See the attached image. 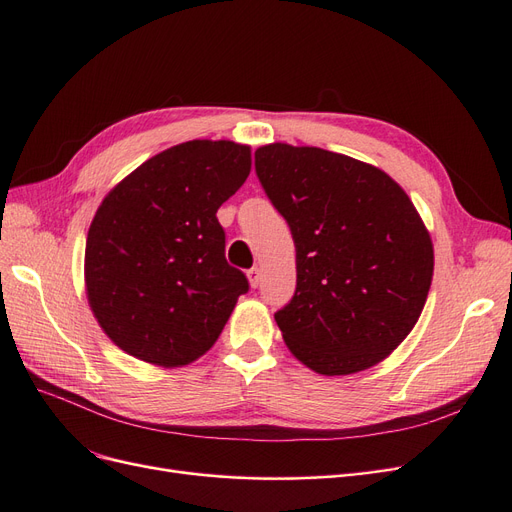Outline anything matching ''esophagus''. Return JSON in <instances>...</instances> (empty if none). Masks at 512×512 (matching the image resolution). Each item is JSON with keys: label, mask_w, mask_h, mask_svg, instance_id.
I'll list each match as a JSON object with an SVG mask.
<instances>
[{"label": "esophagus", "mask_w": 512, "mask_h": 512, "mask_svg": "<svg viewBox=\"0 0 512 512\" xmlns=\"http://www.w3.org/2000/svg\"><path fill=\"white\" fill-rule=\"evenodd\" d=\"M260 277H262V273H260L258 267H252L250 271H247V280H250V286H252V288H258Z\"/></svg>", "instance_id": "esophagus-1"}]
</instances>
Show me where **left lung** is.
Here are the masks:
<instances>
[{"label": "left lung", "mask_w": 512, "mask_h": 512, "mask_svg": "<svg viewBox=\"0 0 512 512\" xmlns=\"http://www.w3.org/2000/svg\"><path fill=\"white\" fill-rule=\"evenodd\" d=\"M254 158L297 250V290L275 312L286 346L322 376L380 363L414 329L433 277L412 200L384 170L320 147L273 143Z\"/></svg>", "instance_id": "left-lung-1"}]
</instances>
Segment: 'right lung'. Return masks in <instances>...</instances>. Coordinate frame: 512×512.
<instances>
[{"label": "right lung", "instance_id": "right-lung-1", "mask_svg": "<svg viewBox=\"0 0 512 512\" xmlns=\"http://www.w3.org/2000/svg\"><path fill=\"white\" fill-rule=\"evenodd\" d=\"M247 145L188 141L106 194L87 232L85 286L104 333L136 359L181 367L220 337L247 277L215 213L245 183Z\"/></svg>", "mask_w": 512, "mask_h": 512}]
</instances>
